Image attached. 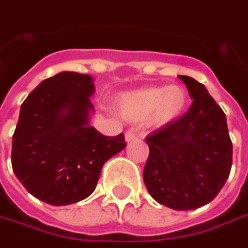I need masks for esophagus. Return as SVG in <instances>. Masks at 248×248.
Here are the masks:
<instances>
[{
  "label": "esophagus",
  "mask_w": 248,
  "mask_h": 248,
  "mask_svg": "<svg viewBox=\"0 0 248 248\" xmlns=\"http://www.w3.org/2000/svg\"><path fill=\"white\" fill-rule=\"evenodd\" d=\"M139 139V136L136 135L135 130H127L126 133H124V140L127 141V143H130V141H135Z\"/></svg>",
  "instance_id": "1"
}]
</instances>
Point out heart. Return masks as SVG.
<instances>
[{
  "instance_id": "heart-1",
  "label": "heart",
  "mask_w": 248,
  "mask_h": 248,
  "mask_svg": "<svg viewBox=\"0 0 248 248\" xmlns=\"http://www.w3.org/2000/svg\"><path fill=\"white\" fill-rule=\"evenodd\" d=\"M187 92L179 86H153L119 94L115 98L118 113L130 122L148 118L155 127H164L176 122L187 107Z\"/></svg>"
}]
</instances>
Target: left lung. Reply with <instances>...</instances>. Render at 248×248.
Wrapping results in <instances>:
<instances>
[{
	"label": "left lung",
	"instance_id": "1",
	"mask_svg": "<svg viewBox=\"0 0 248 248\" xmlns=\"http://www.w3.org/2000/svg\"><path fill=\"white\" fill-rule=\"evenodd\" d=\"M179 78L193 104L176 122L147 136L150 155L143 179L159 204L187 211L208 204L221 191L231 173L232 141L226 116L205 86Z\"/></svg>",
	"mask_w": 248,
	"mask_h": 248
}]
</instances>
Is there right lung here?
<instances>
[{"instance_id": "1", "label": "right lung", "mask_w": 248, "mask_h": 248, "mask_svg": "<svg viewBox=\"0 0 248 248\" xmlns=\"http://www.w3.org/2000/svg\"><path fill=\"white\" fill-rule=\"evenodd\" d=\"M93 78L61 72L43 80L20 107L12 137V169L30 194L51 205L89 197L103 165L122 151L121 133L101 135L89 124Z\"/></svg>"}]
</instances>
